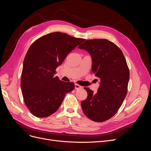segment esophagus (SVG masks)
<instances>
[{
    "label": "esophagus",
    "instance_id": "1",
    "mask_svg": "<svg viewBox=\"0 0 151 151\" xmlns=\"http://www.w3.org/2000/svg\"><path fill=\"white\" fill-rule=\"evenodd\" d=\"M75 88H76V89H79L82 88V86H80V85H79L78 84H75Z\"/></svg>",
    "mask_w": 151,
    "mask_h": 151
}]
</instances>
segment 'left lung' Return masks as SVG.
<instances>
[{
  "mask_svg": "<svg viewBox=\"0 0 151 151\" xmlns=\"http://www.w3.org/2000/svg\"><path fill=\"white\" fill-rule=\"evenodd\" d=\"M78 47L90 53L91 69L100 80L96 93L84 88L88 96L81 102L82 109L91 120L104 122L115 115L127 94L130 72L126 59L120 48L106 39L86 40Z\"/></svg>",
  "mask_w": 151,
  "mask_h": 151,
  "instance_id": "1",
  "label": "left lung"
}]
</instances>
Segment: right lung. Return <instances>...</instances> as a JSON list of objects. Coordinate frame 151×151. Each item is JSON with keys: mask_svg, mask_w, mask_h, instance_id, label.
<instances>
[{"mask_svg": "<svg viewBox=\"0 0 151 151\" xmlns=\"http://www.w3.org/2000/svg\"><path fill=\"white\" fill-rule=\"evenodd\" d=\"M85 40L54 32L31 44L23 62L21 87L24 103L34 116L45 118L52 115L65 94L74 89V83L62 81L54 75L67 55Z\"/></svg>", "mask_w": 151, "mask_h": 151, "instance_id": "1", "label": "right lung"}]
</instances>
